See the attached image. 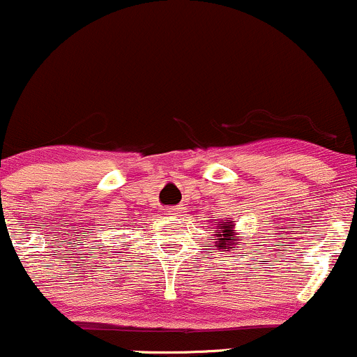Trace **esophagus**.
<instances>
[{"mask_svg": "<svg viewBox=\"0 0 357 357\" xmlns=\"http://www.w3.org/2000/svg\"><path fill=\"white\" fill-rule=\"evenodd\" d=\"M182 213H183L182 206H177V208L172 209V214H175V216H182Z\"/></svg>", "mask_w": 357, "mask_h": 357, "instance_id": "1", "label": "esophagus"}]
</instances>
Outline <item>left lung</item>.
Listing matches in <instances>:
<instances>
[{"instance_id": "obj_1", "label": "left lung", "mask_w": 357, "mask_h": 357, "mask_svg": "<svg viewBox=\"0 0 357 357\" xmlns=\"http://www.w3.org/2000/svg\"><path fill=\"white\" fill-rule=\"evenodd\" d=\"M214 236V247L218 250H235L238 248V245H241V240L243 236H240L241 233L236 229V223L235 220L231 218H226V220H214L213 226L209 229Z\"/></svg>"}]
</instances>
